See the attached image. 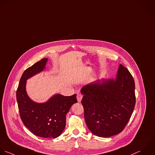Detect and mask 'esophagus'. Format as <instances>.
<instances>
[{
    "label": "esophagus",
    "instance_id": "34e87169",
    "mask_svg": "<svg viewBox=\"0 0 155 155\" xmlns=\"http://www.w3.org/2000/svg\"><path fill=\"white\" fill-rule=\"evenodd\" d=\"M77 100L78 102H80L83 98V95L82 94H78L77 95Z\"/></svg>",
    "mask_w": 155,
    "mask_h": 155
}]
</instances>
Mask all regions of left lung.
<instances>
[{
	"label": "left lung",
	"mask_w": 155,
	"mask_h": 155,
	"mask_svg": "<svg viewBox=\"0 0 155 155\" xmlns=\"http://www.w3.org/2000/svg\"><path fill=\"white\" fill-rule=\"evenodd\" d=\"M135 88L132 74L121 64L115 80H98L83 87L84 120L93 134L110 137L124 130L135 108Z\"/></svg>",
	"instance_id": "left-lung-1"
}]
</instances>
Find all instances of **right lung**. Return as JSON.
<instances>
[{
	"instance_id": "right-lung-1",
	"label": "right lung",
	"mask_w": 155,
	"mask_h": 155,
	"mask_svg": "<svg viewBox=\"0 0 155 155\" xmlns=\"http://www.w3.org/2000/svg\"><path fill=\"white\" fill-rule=\"evenodd\" d=\"M46 61L47 58H43L24 71L17 89L16 98L23 124L37 137L55 138L64 129L66 115L77 100L76 94L66 97L57 94L45 103H36L30 100L26 92V81L42 71Z\"/></svg>"
}]
</instances>
